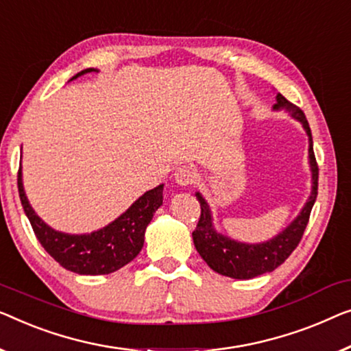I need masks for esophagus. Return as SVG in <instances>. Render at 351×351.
Wrapping results in <instances>:
<instances>
[{
	"mask_svg": "<svg viewBox=\"0 0 351 351\" xmlns=\"http://www.w3.org/2000/svg\"><path fill=\"white\" fill-rule=\"evenodd\" d=\"M195 171L191 169L190 166H182L179 169L176 171L174 174V180L176 184H179L180 186H188V185H193L195 184Z\"/></svg>",
	"mask_w": 351,
	"mask_h": 351,
	"instance_id": "1",
	"label": "esophagus"
}]
</instances>
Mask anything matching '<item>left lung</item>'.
<instances>
[{
  "instance_id": "1",
  "label": "left lung",
  "mask_w": 351,
  "mask_h": 351,
  "mask_svg": "<svg viewBox=\"0 0 351 351\" xmlns=\"http://www.w3.org/2000/svg\"><path fill=\"white\" fill-rule=\"evenodd\" d=\"M277 103L272 106L274 110H287V112L302 125L304 131L308 138V163L312 171V191L311 196L298 217L289 223V225L278 232L277 236L269 239L266 242L260 243H247L239 242L221 232H218L213 226L212 210L209 202L199 191L196 193L197 201L201 204V217L197 221L196 230L193 231V242L197 253L204 260L212 271L225 277L239 278V280H247V278H255L266 272H272L280 264L291 255L306 230L308 217H311L312 207L315 204L318 195V166L313 155V141L311 126L306 115L298 106L289 103V101L277 93Z\"/></svg>"
}]
</instances>
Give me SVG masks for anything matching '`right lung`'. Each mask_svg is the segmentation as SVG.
Instances as JSON below:
<instances>
[{
	"mask_svg": "<svg viewBox=\"0 0 351 351\" xmlns=\"http://www.w3.org/2000/svg\"><path fill=\"white\" fill-rule=\"evenodd\" d=\"M98 69L87 68L71 77L74 80ZM19 195L23 210L44 250L60 266L80 276H104L131 263L144 247V236L154 213L163 204V185L145 191L108 226L85 234H69L50 228L29 204L25 195L22 167L19 169Z\"/></svg>",
	"mask_w": 351,
	"mask_h": 351,
	"instance_id": "1",
	"label": "right lung"
}]
</instances>
